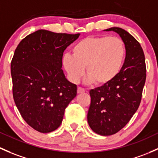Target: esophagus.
<instances>
[{"instance_id":"34e87169","label":"esophagus","mask_w":158,"mask_h":158,"mask_svg":"<svg viewBox=\"0 0 158 158\" xmlns=\"http://www.w3.org/2000/svg\"><path fill=\"white\" fill-rule=\"evenodd\" d=\"M85 92V90L84 89H82V88L79 87L77 89V93H78V94H82V93H84Z\"/></svg>"}]
</instances>
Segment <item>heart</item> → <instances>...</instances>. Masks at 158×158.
Here are the masks:
<instances>
[{
	"label": "heart",
	"mask_w": 158,
	"mask_h": 158,
	"mask_svg": "<svg viewBox=\"0 0 158 158\" xmlns=\"http://www.w3.org/2000/svg\"><path fill=\"white\" fill-rule=\"evenodd\" d=\"M73 55L65 54L62 64L72 82H77L85 73L86 82L104 86L112 82L120 72L127 49L123 41L110 36H92L78 41Z\"/></svg>",
	"instance_id": "obj_1"
}]
</instances>
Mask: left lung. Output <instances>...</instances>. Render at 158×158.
<instances>
[{"mask_svg": "<svg viewBox=\"0 0 158 158\" xmlns=\"http://www.w3.org/2000/svg\"><path fill=\"white\" fill-rule=\"evenodd\" d=\"M104 31H115L120 36L127 54L118 76L109 84L89 92L91 104L87 119L95 133L110 135L125 127L139 108L145 83L146 66L143 50L132 35L119 27Z\"/></svg>", "mask_w": 158, "mask_h": 158, "instance_id": "1", "label": "left lung"}]
</instances>
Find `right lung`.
I'll return each instance as SVG.
<instances>
[{
  "label": "right lung",
  "mask_w": 158,
  "mask_h": 158,
  "mask_svg": "<svg viewBox=\"0 0 158 158\" xmlns=\"http://www.w3.org/2000/svg\"><path fill=\"white\" fill-rule=\"evenodd\" d=\"M80 35L40 29L24 38L11 61L13 95L21 116L42 133L60 126L77 87L62 70L63 53Z\"/></svg>",
  "instance_id": "1"
}]
</instances>
